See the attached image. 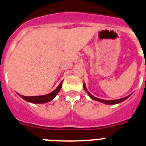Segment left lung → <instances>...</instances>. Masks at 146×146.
Returning <instances> with one entry per match:
<instances>
[{"label":"left lung","instance_id":"8db88e82","mask_svg":"<svg viewBox=\"0 0 146 146\" xmlns=\"http://www.w3.org/2000/svg\"><path fill=\"white\" fill-rule=\"evenodd\" d=\"M83 88H84L85 91H86V93L88 94V96H90V98H91V99H94V100H95V101L99 102L104 103V104H118V103H121V102H122L124 101V100H126V99H128V98L130 96H131V94H130V95H129V96H126V97H124V98H122V99H115V100H104V99H99V98H96V97H95V96H93V95H91V94L88 92V91L87 90V88H86V84H85V83L83 84Z\"/></svg>","mask_w":146,"mask_h":146}]
</instances>
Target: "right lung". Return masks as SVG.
I'll return each instance as SVG.
<instances>
[{
    "label": "right lung",
    "mask_w": 146,
    "mask_h": 146,
    "mask_svg": "<svg viewBox=\"0 0 146 146\" xmlns=\"http://www.w3.org/2000/svg\"><path fill=\"white\" fill-rule=\"evenodd\" d=\"M62 82L63 81L60 82V84L58 85L56 88L53 91H52L51 93L48 94H46V95H42V96H23V95H20V94H17L20 97L23 98L24 100L28 102L33 103V104H44V103L52 101V99L56 96L58 94L59 91L60 90L62 87Z\"/></svg>",
    "instance_id": "right-lung-1"
}]
</instances>
